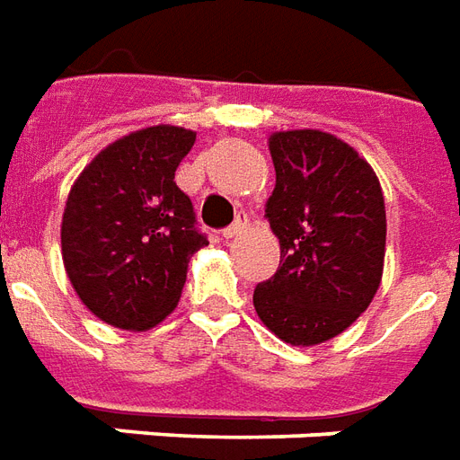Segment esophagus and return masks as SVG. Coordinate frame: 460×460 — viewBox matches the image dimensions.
I'll use <instances>...</instances> for the list:
<instances>
[{
    "mask_svg": "<svg viewBox=\"0 0 460 460\" xmlns=\"http://www.w3.org/2000/svg\"><path fill=\"white\" fill-rule=\"evenodd\" d=\"M246 231H248V217L246 214H239V217H236V221L231 224L229 229L221 231V236H224L226 241H231V239H239L241 234H246Z\"/></svg>",
    "mask_w": 460,
    "mask_h": 460,
    "instance_id": "34e87169",
    "label": "esophagus"
}]
</instances>
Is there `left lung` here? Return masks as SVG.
Returning a JSON list of instances; mask_svg holds the SVG:
<instances>
[{"instance_id": "left-lung-1", "label": "left lung", "mask_w": 460, "mask_h": 460, "mask_svg": "<svg viewBox=\"0 0 460 460\" xmlns=\"http://www.w3.org/2000/svg\"><path fill=\"white\" fill-rule=\"evenodd\" d=\"M275 190L265 219L280 241V268L253 292V307L290 346L343 334L376 297L385 265V197L353 146L319 128L268 136Z\"/></svg>"}]
</instances>
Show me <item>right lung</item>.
Segmentation results:
<instances>
[{
    "instance_id": "right-lung-1",
    "label": "right lung",
    "mask_w": 460,
    "mask_h": 460,
    "mask_svg": "<svg viewBox=\"0 0 460 460\" xmlns=\"http://www.w3.org/2000/svg\"><path fill=\"white\" fill-rule=\"evenodd\" d=\"M197 134L172 124L121 136L70 187L60 253L73 290L92 314L146 332L178 307L187 263L207 239L195 229L175 170Z\"/></svg>"
}]
</instances>
